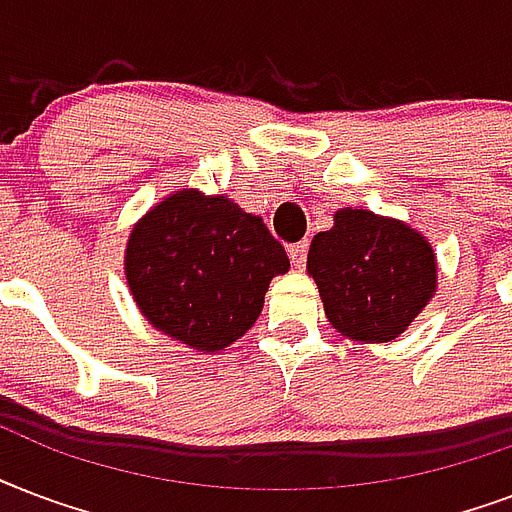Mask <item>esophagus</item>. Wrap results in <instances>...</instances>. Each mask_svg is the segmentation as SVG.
<instances>
[{
	"instance_id": "34e87169",
	"label": "esophagus",
	"mask_w": 512,
	"mask_h": 512,
	"mask_svg": "<svg viewBox=\"0 0 512 512\" xmlns=\"http://www.w3.org/2000/svg\"><path fill=\"white\" fill-rule=\"evenodd\" d=\"M288 256H291L293 267L304 269V264H307V240H301V243H293L291 248H288Z\"/></svg>"
}]
</instances>
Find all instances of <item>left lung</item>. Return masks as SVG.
Returning <instances> with one entry per match:
<instances>
[{"mask_svg": "<svg viewBox=\"0 0 512 512\" xmlns=\"http://www.w3.org/2000/svg\"><path fill=\"white\" fill-rule=\"evenodd\" d=\"M307 272L328 323L363 344L403 334L438 288V256L427 237L363 208H339L334 227L312 237Z\"/></svg>", "mask_w": 512, "mask_h": 512, "instance_id": "left-lung-1", "label": "left lung"}]
</instances>
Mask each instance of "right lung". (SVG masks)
I'll return each mask as SVG.
<instances>
[{
    "instance_id": "1",
    "label": "right lung",
    "mask_w": 512,
    "mask_h": 512,
    "mask_svg": "<svg viewBox=\"0 0 512 512\" xmlns=\"http://www.w3.org/2000/svg\"><path fill=\"white\" fill-rule=\"evenodd\" d=\"M288 267L261 216L200 189L162 197L125 245V280L141 315L197 352L235 344L261 315L272 277Z\"/></svg>"
}]
</instances>
